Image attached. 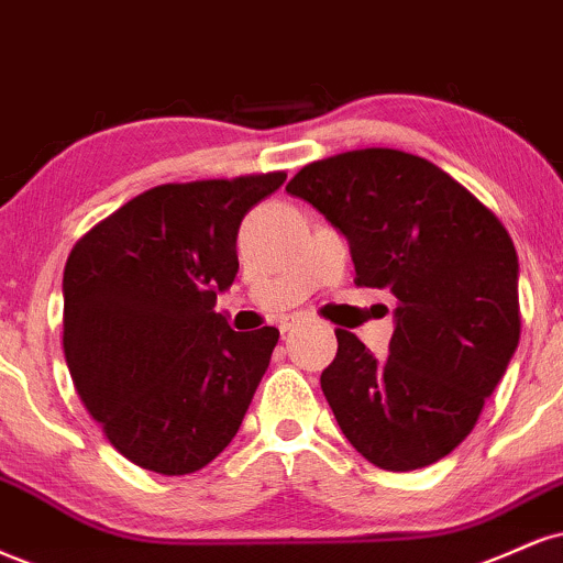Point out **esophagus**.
Segmentation results:
<instances>
[{"label":"esophagus","instance_id":"34e87169","mask_svg":"<svg viewBox=\"0 0 563 563\" xmlns=\"http://www.w3.org/2000/svg\"><path fill=\"white\" fill-rule=\"evenodd\" d=\"M299 322H301L299 314H290V317H283V320L277 322V328H280V333H288V330H294Z\"/></svg>","mask_w":563,"mask_h":563}]
</instances>
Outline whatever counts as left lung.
I'll return each instance as SVG.
<instances>
[{
	"mask_svg": "<svg viewBox=\"0 0 563 563\" xmlns=\"http://www.w3.org/2000/svg\"><path fill=\"white\" fill-rule=\"evenodd\" d=\"M346 235L354 283L396 296L388 356L349 330L320 385L369 464L411 472L470 435L519 343V260L500 220L432 162L356 148L288 183Z\"/></svg>",
	"mask_w": 563,
	"mask_h": 563,
	"instance_id": "obj_1",
	"label": "left lung"
}]
</instances>
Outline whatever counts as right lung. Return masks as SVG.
<instances>
[{"label": "right lung", "instance_id": "right-lung-1", "mask_svg": "<svg viewBox=\"0 0 563 563\" xmlns=\"http://www.w3.org/2000/svg\"><path fill=\"white\" fill-rule=\"evenodd\" d=\"M283 183L286 173L165 183L67 256V369L128 462L191 475L239 432L280 333H235L214 303L239 273L241 220Z\"/></svg>", "mask_w": 563, "mask_h": 563}]
</instances>
